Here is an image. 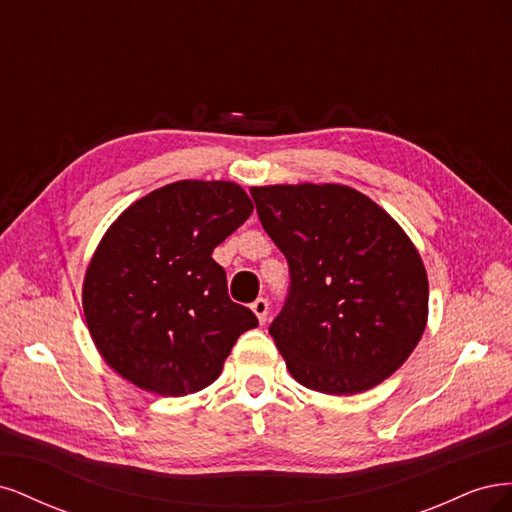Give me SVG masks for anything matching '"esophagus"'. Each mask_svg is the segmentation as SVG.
<instances>
[{
  "mask_svg": "<svg viewBox=\"0 0 512 512\" xmlns=\"http://www.w3.org/2000/svg\"><path fill=\"white\" fill-rule=\"evenodd\" d=\"M252 312L256 314V318L260 320V322H265L267 320V314H269V301L267 299H256L254 303H252Z\"/></svg>",
  "mask_w": 512,
  "mask_h": 512,
  "instance_id": "esophagus-1",
  "label": "esophagus"
}]
</instances>
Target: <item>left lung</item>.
<instances>
[{
  "label": "left lung",
  "instance_id": "left-lung-1",
  "mask_svg": "<svg viewBox=\"0 0 512 512\" xmlns=\"http://www.w3.org/2000/svg\"><path fill=\"white\" fill-rule=\"evenodd\" d=\"M290 286L269 333L299 384L374 389L406 363L427 324L423 260L374 200L337 183L252 188Z\"/></svg>",
  "mask_w": 512,
  "mask_h": 512
}]
</instances>
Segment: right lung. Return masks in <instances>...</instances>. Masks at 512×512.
Wrapping results in <instances>:
<instances>
[{"label": "right lung", "instance_id": "add662e5", "mask_svg": "<svg viewBox=\"0 0 512 512\" xmlns=\"http://www.w3.org/2000/svg\"><path fill=\"white\" fill-rule=\"evenodd\" d=\"M254 211L230 181H177L136 200L106 230L83 282L96 348L121 378L162 397L218 380L258 318L228 297L211 258Z\"/></svg>", "mask_w": 512, "mask_h": 512}]
</instances>
